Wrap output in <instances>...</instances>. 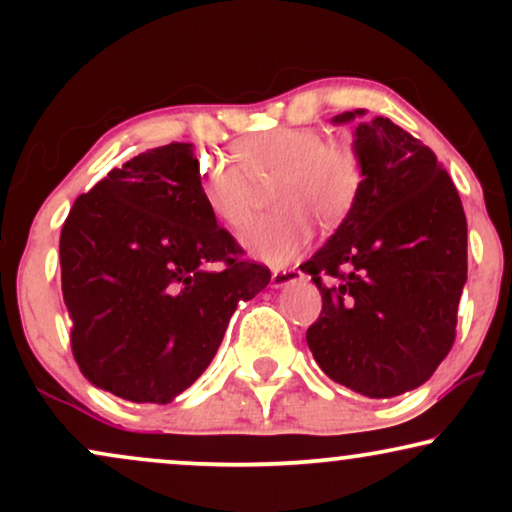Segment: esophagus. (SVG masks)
<instances>
[{"label":"esophagus","instance_id":"esophagus-1","mask_svg":"<svg viewBox=\"0 0 512 512\" xmlns=\"http://www.w3.org/2000/svg\"><path fill=\"white\" fill-rule=\"evenodd\" d=\"M303 279V272L301 269H274V274H272V284H274V289H284V286H291V284H296V281H301Z\"/></svg>","mask_w":512,"mask_h":512}]
</instances>
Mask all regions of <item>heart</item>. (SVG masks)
Segmentation results:
<instances>
[{"label":"heart","instance_id":"b5f03b06","mask_svg":"<svg viewBox=\"0 0 512 512\" xmlns=\"http://www.w3.org/2000/svg\"><path fill=\"white\" fill-rule=\"evenodd\" d=\"M236 161L202 158L197 168L199 195L209 214L223 226L243 228L252 219L260 187L269 185L274 214L262 216L240 243L248 255L269 264H286L308 248L317 219L339 226L361 195V161L349 146L327 144L308 127H276L240 139Z\"/></svg>","mask_w":512,"mask_h":512}]
</instances>
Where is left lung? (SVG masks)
<instances>
[{
	"mask_svg": "<svg viewBox=\"0 0 512 512\" xmlns=\"http://www.w3.org/2000/svg\"><path fill=\"white\" fill-rule=\"evenodd\" d=\"M366 110L354 154L363 185L354 211L301 264L322 296L310 351L334 383L385 399L424 385L455 342L467 284V219L450 175L428 146Z\"/></svg>",
	"mask_w": 512,
	"mask_h": 512,
	"instance_id": "8db88e82",
	"label": "left lung"
}]
</instances>
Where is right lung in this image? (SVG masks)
<instances>
[{
  "mask_svg": "<svg viewBox=\"0 0 512 512\" xmlns=\"http://www.w3.org/2000/svg\"><path fill=\"white\" fill-rule=\"evenodd\" d=\"M192 144L134 156L81 195L60 236L72 351L88 383L173 402L207 370L240 301L269 269L204 207Z\"/></svg>",
  "mask_w": 512,
  "mask_h": 512,
  "instance_id": "right-lung-1",
  "label": "right lung"
}]
</instances>
